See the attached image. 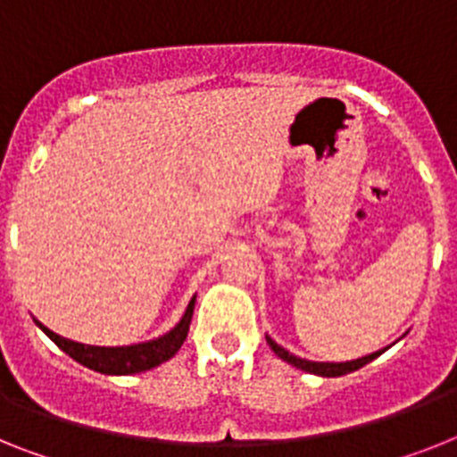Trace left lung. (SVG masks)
<instances>
[{"label": "left lung", "mask_w": 457, "mask_h": 457, "mask_svg": "<svg viewBox=\"0 0 457 457\" xmlns=\"http://www.w3.org/2000/svg\"><path fill=\"white\" fill-rule=\"evenodd\" d=\"M267 344H270L271 351H274L281 360L290 362V365L297 367V370H304V371H309V374H318V377H344V374H348V371H355V370H360V367H365L367 362H371V360L378 358V355L383 353V351L371 353V355L351 360V362H309V360H302V358H297V355H293V353H287L286 348L278 346V344H276V341H271L270 337H267Z\"/></svg>", "instance_id": "obj_1"}]
</instances>
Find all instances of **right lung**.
<instances>
[{
	"mask_svg": "<svg viewBox=\"0 0 457 457\" xmlns=\"http://www.w3.org/2000/svg\"><path fill=\"white\" fill-rule=\"evenodd\" d=\"M195 297L187 304L186 313H183L181 323L176 325L171 332H167L160 339L145 341V344H137V346H118V348H104V346H86L79 341H69L64 337L55 335L48 328L37 320L46 335L55 341L57 346L67 353L69 358H74L76 362L86 365L87 370L102 371V374H139V371L153 370V367L162 365L170 358H174L179 348L183 346V341L190 329V320H193Z\"/></svg>",
	"mask_w": 457,
	"mask_h": 457,
	"instance_id": "right-lung-1",
	"label": "right lung"
}]
</instances>
